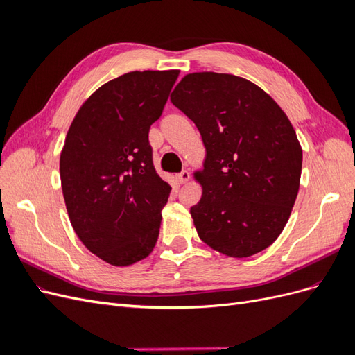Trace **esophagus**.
<instances>
[{"label":"esophagus","mask_w":355,"mask_h":355,"mask_svg":"<svg viewBox=\"0 0 355 355\" xmlns=\"http://www.w3.org/2000/svg\"><path fill=\"white\" fill-rule=\"evenodd\" d=\"M189 178H191V175H189L188 170H182L179 175H176V179H178L179 184H187V182L189 180Z\"/></svg>","instance_id":"obj_1"}]
</instances>
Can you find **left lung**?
Returning <instances> with one entry per match:
<instances>
[{
	"instance_id": "8db88e82",
	"label": "left lung",
	"mask_w": 355,
	"mask_h": 355,
	"mask_svg": "<svg viewBox=\"0 0 355 355\" xmlns=\"http://www.w3.org/2000/svg\"><path fill=\"white\" fill-rule=\"evenodd\" d=\"M170 101L194 121L206 146L191 207L200 239L231 257L270 247L295 204L302 148L287 115L256 84L231 73L194 72Z\"/></svg>"
}]
</instances>
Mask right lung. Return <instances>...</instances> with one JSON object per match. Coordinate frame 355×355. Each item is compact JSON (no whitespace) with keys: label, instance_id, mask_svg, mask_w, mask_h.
<instances>
[{"label":"right lung","instance_id":"add662e5","mask_svg":"<svg viewBox=\"0 0 355 355\" xmlns=\"http://www.w3.org/2000/svg\"><path fill=\"white\" fill-rule=\"evenodd\" d=\"M179 71H135L83 103L60 154L69 220L87 249L114 266L154 250L170 185L153 164L149 127L163 114Z\"/></svg>","mask_w":355,"mask_h":355}]
</instances>
